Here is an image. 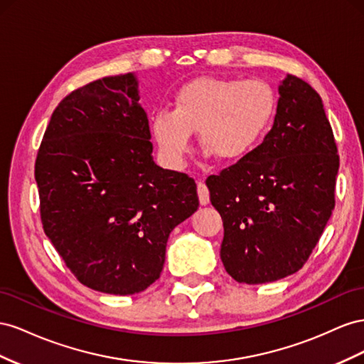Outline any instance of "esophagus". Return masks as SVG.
<instances>
[{
    "instance_id": "34e87169",
    "label": "esophagus",
    "mask_w": 364,
    "mask_h": 364,
    "mask_svg": "<svg viewBox=\"0 0 364 364\" xmlns=\"http://www.w3.org/2000/svg\"><path fill=\"white\" fill-rule=\"evenodd\" d=\"M198 198L201 205H207L210 203V195H209V189L204 181H198Z\"/></svg>"
}]
</instances>
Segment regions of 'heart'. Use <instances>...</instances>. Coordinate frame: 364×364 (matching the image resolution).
I'll return each instance as SVG.
<instances>
[{
	"instance_id": "obj_1",
	"label": "heart",
	"mask_w": 364,
	"mask_h": 364,
	"mask_svg": "<svg viewBox=\"0 0 364 364\" xmlns=\"http://www.w3.org/2000/svg\"><path fill=\"white\" fill-rule=\"evenodd\" d=\"M276 107L274 90L262 79L205 76L176 91L171 111L160 109L152 116L151 131L172 164H183L196 131L205 151L223 161H235L262 141Z\"/></svg>"
}]
</instances>
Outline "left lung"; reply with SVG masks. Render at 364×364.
<instances>
[{
    "instance_id": "obj_1",
    "label": "left lung",
    "mask_w": 364,
    "mask_h": 364,
    "mask_svg": "<svg viewBox=\"0 0 364 364\" xmlns=\"http://www.w3.org/2000/svg\"><path fill=\"white\" fill-rule=\"evenodd\" d=\"M279 95L264 141L205 180L224 224L225 272L248 285L299 272L336 205L340 157L318 92L288 75Z\"/></svg>"
}]
</instances>
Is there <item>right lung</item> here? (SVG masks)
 <instances>
[{"mask_svg": "<svg viewBox=\"0 0 364 364\" xmlns=\"http://www.w3.org/2000/svg\"><path fill=\"white\" fill-rule=\"evenodd\" d=\"M134 75L71 91L35 163L44 232L80 284L136 294L160 277L173 228L200 205L195 180L152 160Z\"/></svg>", "mask_w": 364, "mask_h": 364, "instance_id": "add662e5", "label": "right lung"}]
</instances>
